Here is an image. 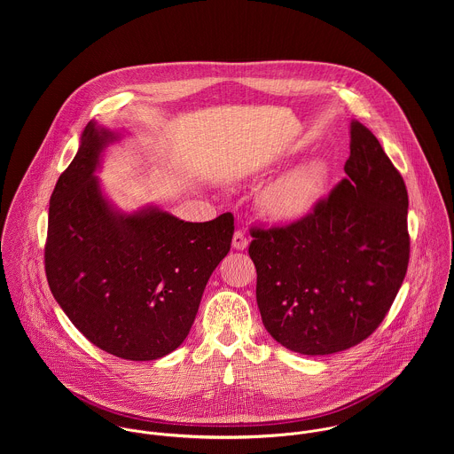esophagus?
I'll return each instance as SVG.
<instances>
[{
  "label": "esophagus",
  "instance_id": "esophagus-1",
  "mask_svg": "<svg viewBox=\"0 0 454 454\" xmlns=\"http://www.w3.org/2000/svg\"><path fill=\"white\" fill-rule=\"evenodd\" d=\"M247 247H248V238L241 231H236L234 236H232V248L234 250H245Z\"/></svg>",
  "mask_w": 454,
  "mask_h": 454
}]
</instances>
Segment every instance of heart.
<instances>
[{
	"instance_id": "heart-1",
	"label": "heart",
	"mask_w": 454,
	"mask_h": 454,
	"mask_svg": "<svg viewBox=\"0 0 454 454\" xmlns=\"http://www.w3.org/2000/svg\"><path fill=\"white\" fill-rule=\"evenodd\" d=\"M328 169L320 159L304 160L272 180L260 194L262 211L276 222H299L322 200Z\"/></svg>"
}]
</instances>
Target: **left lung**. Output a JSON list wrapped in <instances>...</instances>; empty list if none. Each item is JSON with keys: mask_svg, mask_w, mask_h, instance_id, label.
Listing matches in <instances>:
<instances>
[{"mask_svg": "<svg viewBox=\"0 0 454 454\" xmlns=\"http://www.w3.org/2000/svg\"><path fill=\"white\" fill-rule=\"evenodd\" d=\"M344 171L306 218L250 231L263 326L301 355H330L367 339L407 272V189L360 122H351Z\"/></svg>", "mask_w": 454, "mask_h": 454, "instance_id": "obj_1", "label": "left lung"}]
</instances>
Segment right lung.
<instances>
[{"instance_id": "add662e5", "label": "right lung", "mask_w": 454, "mask_h": 454, "mask_svg": "<svg viewBox=\"0 0 454 454\" xmlns=\"http://www.w3.org/2000/svg\"><path fill=\"white\" fill-rule=\"evenodd\" d=\"M117 139L89 122L49 206L45 272L66 317L94 346L157 360L189 335L211 272L229 254L234 216L184 222L159 207L126 215L94 176Z\"/></svg>"}]
</instances>
